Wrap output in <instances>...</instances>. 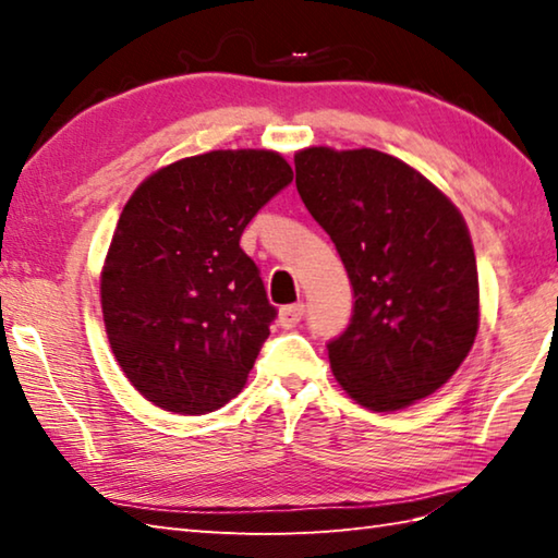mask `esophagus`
Listing matches in <instances>:
<instances>
[{
	"mask_svg": "<svg viewBox=\"0 0 558 558\" xmlns=\"http://www.w3.org/2000/svg\"><path fill=\"white\" fill-rule=\"evenodd\" d=\"M302 315H305V305H302V302H298V305H286V307H280L278 323L282 329H292L300 323Z\"/></svg>",
	"mask_w": 558,
	"mask_h": 558,
	"instance_id": "esophagus-1",
	"label": "esophagus"
}]
</instances>
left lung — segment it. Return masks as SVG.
Listing matches in <instances>:
<instances>
[{
	"label": "left lung",
	"instance_id": "obj_1",
	"mask_svg": "<svg viewBox=\"0 0 558 558\" xmlns=\"http://www.w3.org/2000/svg\"><path fill=\"white\" fill-rule=\"evenodd\" d=\"M295 184L354 288L352 323L327 344L337 384L379 413L438 391L480 329L475 248L458 206L369 147L300 149Z\"/></svg>",
	"mask_w": 558,
	"mask_h": 558
}]
</instances>
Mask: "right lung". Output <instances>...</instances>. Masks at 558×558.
<instances>
[{
	"instance_id": "obj_1",
	"label": "right lung",
	"mask_w": 558,
	"mask_h": 558,
	"mask_svg": "<svg viewBox=\"0 0 558 558\" xmlns=\"http://www.w3.org/2000/svg\"><path fill=\"white\" fill-rule=\"evenodd\" d=\"M290 182L272 149H211L132 192L100 270V307L120 369L149 403L202 415L248 381L276 307L241 233Z\"/></svg>"
}]
</instances>
